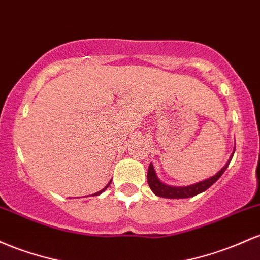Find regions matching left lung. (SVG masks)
I'll list each match as a JSON object with an SVG mask.
<instances>
[{
	"label": "left lung",
	"instance_id": "obj_1",
	"mask_svg": "<svg viewBox=\"0 0 260 260\" xmlns=\"http://www.w3.org/2000/svg\"><path fill=\"white\" fill-rule=\"evenodd\" d=\"M235 153V151H233ZM233 153L231 154V158L229 159V162L224 165V167L218 172L217 174H215L214 177L209 178V179L203 180V182L197 183V184L189 185V186H171L162 183L156 176V172H154L153 165L151 163L148 166V172H147V183L150 185L151 190L153 191L157 197L161 198H167V199H184V198H191L195 195L203 193L206 189H209L210 186L214 184L215 182L223 174V172L226 171V168L229 167L230 162H231Z\"/></svg>",
	"mask_w": 260,
	"mask_h": 260
}]
</instances>
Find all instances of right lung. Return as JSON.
Listing matches in <instances>:
<instances>
[{"label": "right lung", "mask_w": 260, "mask_h": 260, "mask_svg": "<svg viewBox=\"0 0 260 260\" xmlns=\"http://www.w3.org/2000/svg\"><path fill=\"white\" fill-rule=\"evenodd\" d=\"M110 183H112V182H110ZM110 183H109V184H108V185H107V186H106V188H104V189H103V190H101V191H98V193H95V194H94V195H99V194H102V193H103V191H104V190H106V189H107V188H108V186H109V185H110Z\"/></svg>", "instance_id": "obj_1"}]
</instances>
